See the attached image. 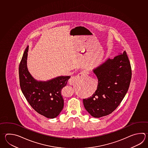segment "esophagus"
I'll return each instance as SVG.
<instances>
[{"mask_svg":"<svg viewBox=\"0 0 148 148\" xmlns=\"http://www.w3.org/2000/svg\"><path fill=\"white\" fill-rule=\"evenodd\" d=\"M86 75H87V72L86 71H82L79 74H78L77 75L73 76L71 79H69V84L71 85H74L77 82L79 81V80L83 76Z\"/></svg>","mask_w":148,"mask_h":148,"instance_id":"34e87169","label":"esophagus"}]
</instances>
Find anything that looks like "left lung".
Returning a JSON list of instances; mask_svg holds the SVG:
<instances>
[{
	"mask_svg": "<svg viewBox=\"0 0 148 148\" xmlns=\"http://www.w3.org/2000/svg\"><path fill=\"white\" fill-rule=\"evenodd\" d=\"M93 72L98 79L97 88L91 97L83 99V104L92 116L101 118L116 109L129 88L132 71L126 51L107 59Z\"/></svg>",
	"mask_w": 148,
	"mask_h": 148,
	"instance_id": "1",
	"label": "left lung"
}]
</instances>
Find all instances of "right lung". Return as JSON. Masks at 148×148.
Listing matches in <instances>:
<instances>
[{"label":"right lung","instance_id":"right-lung-1","mask_svg":"<svg viewBox=\"0 0 148 148\" xmlns=\"http://www.w3.org/2000/svg\"><path fill=\"white\" fill-rule=\"evenodd\" d=\"M28 46L25 49L19 66V82L21 91L30 106L46 118L57 117L63 110L64 100L62 89L70 76H60L47 81H38L29 72L27 66Z\"/></svg>","mask_w":148,"mask_h":148}]
</instances>
